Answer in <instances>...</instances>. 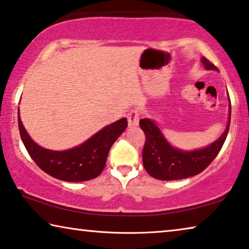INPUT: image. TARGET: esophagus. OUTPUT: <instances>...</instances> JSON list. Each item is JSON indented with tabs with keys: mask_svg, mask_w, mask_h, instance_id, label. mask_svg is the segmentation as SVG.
Listing matches in <instances>:
<instances>
[{
	"mask_svg": "<svg viewBox=\"0 0 249 249\" xmlns=\"http://www.w3.org/2000/svg\"><path fill=\"white\" fill-rule=\"evenodd\" d=\"M127 121L129 127H135V126L139 125L140 114L137 113L136 110H132V112H129L127 115Z\"/></svg>",
	"mask_w": 249,
	"mask_h": 249,
	"instance_id": "1",
	"label": "esophagus"
}]
</instances>
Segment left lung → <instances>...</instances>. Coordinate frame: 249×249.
<instances>
[{
    "instance_id": "left-lung-1",
    "label": "left lung",
    "mask_w": 249,
    "mask_h": 249,
    "mask_svg": "<svg viewBox=\"0 0 249 249\" xmlns=\"http://www.w3.org/2000/svg\"><path fill=\"white\" fill-rule=\"evenodd\" d=\"M201 62L207 70H218L205 57L201 58ZM231 115L229 98V117L224 133L208 146L192 151L180 150L171 145L153 120H141L140 126L146 136L142 155L146 172L155 179L163 181L181 180L202 172L214 160L224 145L231 125Z\"/></svg>"
}]
</instances>
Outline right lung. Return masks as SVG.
<instances>
[{
	"label": "right lung",
	"mask_w": 249,
	"mask_h": 249,
	"mask_svg": "<svg viewBox=\"0 0 249 249\" xmlns=\"http://www.w3.org/2000/svg\"><path fill=\"white\" fill-rule=\"evenodd\" d=\"M21 140L28 153L42 171L67 182H81L97 178L105 168L110 147L126 127L127 120L121 118L105 126L76 147L65 151L48 150L36 144L24 128L18 109Z\"/></svg>",
	"instance_id": "obj_1"
}]
</instances>
